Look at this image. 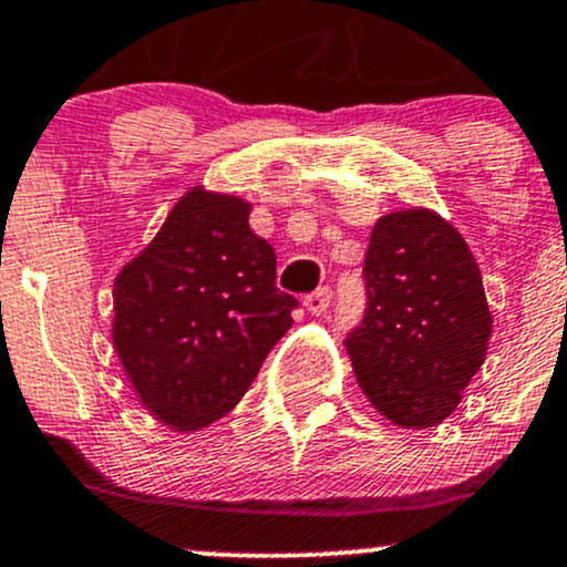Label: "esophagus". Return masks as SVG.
<instances>
[{
    "label": "esophagus",
    "instance_id": "esophagus-1",
    "mask_svg": "<svg viewBox=\"0 0 567 567\" xmlns=\"http://www.w3.org/2000/svg\"><path fill=\"white\" fill-rule=\"evenodd\" d=\"M331 297H334L331 286H318L316 291H310V295L305 297V308H308L312 316H321V312L331 305Z\"/></svg>",
    "mask_w": 567,
    "mask_h": 567
}]
</instances>
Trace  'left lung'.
<instances>
[{
  "instance_id": "8db88e82",
  "label": "left lung",
  "mask_w": 567,
  "mask_h": 567,
  "mask_svg": "<svg viewBox=\"0 0 567 567\" xmlns=\"http://www.w3.org/2000/svg\"><path fill=\"white\" fill-rule=\"evenodd\" d=\"M365 310L348 352L369 401L401 427L443 422L485 361L491 312L464 238L427 209L392 212L371 230Z\"/></svg>"
}]
</instances>
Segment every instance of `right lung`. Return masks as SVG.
Wrapping results in <instances>:
<instances>
[{
	"label": "right lung",
	"instance_id": "obj_1",
	"mask_svg": "<svg viewBox=\"0 0 567 567\" xmlns=\"http://www.w3.org/2000/svg\"><path fill=\"white\" fill-rule=\"evenodd\" d=\"M299 299L276 286V251L249 204L185 193L113 286V344L140 401L175 430H198L241 401Z\"/></svg>",
	"mask_w": 567,
	"mask_h": 567
}]
</instances>
